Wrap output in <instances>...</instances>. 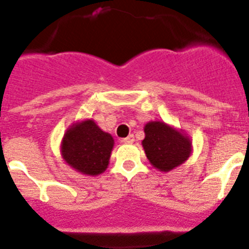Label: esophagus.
Segmentation results:
<instances>
[{
  "label": "esophagus",
  "mask_w": 249,
  "mask_h": 249,
  "mask_svg": "<svg viewBox=\"0 0 249 249\" xmlns=\"http://www.w3.org/2000/svg\"><path fill=\"white\" fill-rule=\"evenodd\" d=\"M135 136L133 135H129L128 137H126V138H122V140H121V142H123V143H133V142H135Z\"/></svg>",
  "instance_id": "1"
}]
</instances>
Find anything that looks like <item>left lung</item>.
I'll use <instances>...</instances> for the list:
<instances>
[{
    "instance_id": "1",
    "label": "left lung",
    "mask_w": 249,
    "mask_h": 249,
    "mask_svg": "<svg viewBox=\"0 0 249 249\" xmlns=\"http://www.w3.org/2000/svg\"><path fill=\"white\" fill-rule=\"evenodd\" d=\"M142 141L151 164L162 172L181 166L192 151V142L181 129H176L160 121L148 122L144 126Z\"/></svg>"
}]
</instances>
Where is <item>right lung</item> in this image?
Segmentation results:
<instances>
[{
	"mask_svg": "<svg viewBox=\"0 0 249 249\" xmlns=\"http://www.w3.org/2000/svg\"><path fill=\"white\" fill-rule=\"evenodd\" d=\"M114 141L93 120L74 123L63 136L61 153L66 163L82 175L97 176L108 167Z\"/></svg>",
	"mask_w": 249,
	"mask_h": 249,
	"instance_id": "obj_1",
	"label": "right lung"
}]
</instances>
